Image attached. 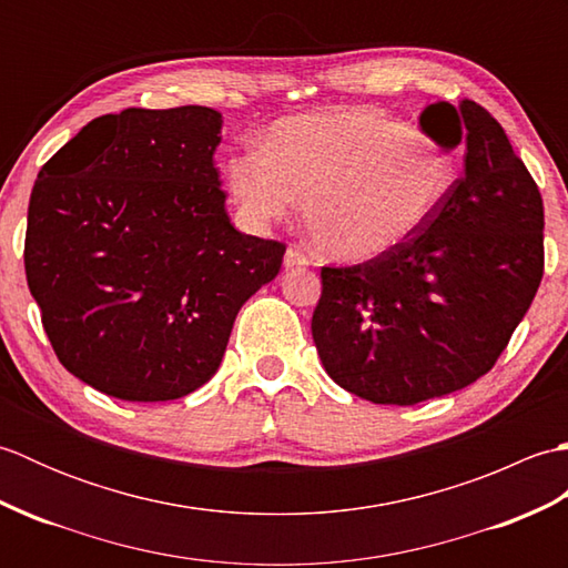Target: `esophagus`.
<instances>
[{
	"label": "esophagus",
	"instance_id": "esophagus-1",
	"mask_svg": "<svg viewBox=\"0 0 568 568\" xmlns=\"http://www.w3.org/2000/svg\"><path fill=\"white\" fill-rule=\"evenodd\" d=\"M283 263H285V268H305V265H310L312 261H310V256H307L303 248L291 246V248L285 251Z\"/></svg>",
	"mask_w": 568,
	"mask_h": 568
}]
</instances>
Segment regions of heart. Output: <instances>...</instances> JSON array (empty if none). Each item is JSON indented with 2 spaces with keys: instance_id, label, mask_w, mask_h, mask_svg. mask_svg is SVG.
I'll list each match as a JSON object with an SVG mask.
<instances>
[{
  "instance_id": "b5f03b06",
  "label": "heart",
  "mask_w": 568,
  "mask_h": 568,
  "mask_svg": "<svg viewBox=\"0 0 568 568\" xmlns=\"http://www.w3.org/2000/svg\"><path fill=\"white\" fill-rule=\"evenodd\" d=\"M229 190L251 224H268L303 197L315 246L339 261L397 248L449 197L456 168L437 141L373 110H339L277 122L263 151L226 161Z\"/></svg>"
}]
</instances>
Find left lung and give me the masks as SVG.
Masks as SVG:
<instances>
[{
	"instance_id": "left-lung-1",
	"label": "left lung",
	"mask_w": 568,
	"mask_h": 568,
	"mask_svg": "<svg viewBox=\"0 0 568 568\" xmlns=\"http://www.w3.org/2000/svg\"><path fill=\"white\" fill-rule=\"evenodd\" d=\"M419 126L464 143V173L397 248L322 268L312 339L329 378L378 405H417L496 366L545 275V204L484 106L429 104Z\"/></svg>"
}]
</instances>
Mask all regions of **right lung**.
I'll list each match as a JSON object with an SVG mask.
<instances>
[{
	"label": "right lung",
	"mask_w": 568,
	"mask_h": 568,
	"mask_svg": "<svg viewBox=\"0 0 568 568\" xmlns=\"http://www.w3.org/2000/svg\"><path fill=\"white\" fill-rule=\"evenodd\" d=\"M222 114L187 104L92 119L36 180L29 291L60 364L129 403L178 400L222 364L241 305L285 244L229 222Z\"/></svg>",
	"instance_id": "right-lung-1"
}]
</instances>
